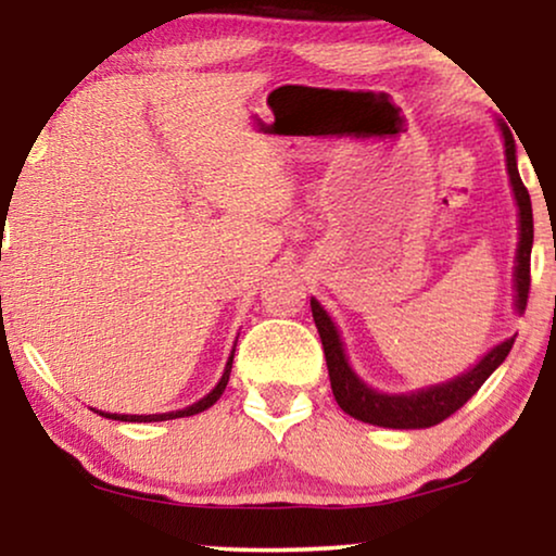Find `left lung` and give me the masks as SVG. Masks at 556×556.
Segmentation results:
<instances>
[{"label": "left lung", "instance_id": "1", "mask_svg": "<svg viewBox=\"0 0 556 556\" xmlns=\"http://www.w3.org/2000/svg\"><path fill=\"white\" fill-rule=\"evenodd\" d=\"M501 136H504L506 147V169L508 179H511L514 200L519 207V245H516V265H514V306L519 314L527 311L529 299V265H531V245H534V215H531V200L527 187L519 177V166H516V143L514 136L508 131L504 121H498ZM311 314H314L318 337H321L324 354H326V367H329V379L333 397H337L339 407L346 415L356 417V420L379 425V428H392V430H420L432 428V425L443 422L445 417H451L455 409H460L473 394L481 390V384L489 379L493 371L501 367V362L506 359L511 352L514 339L501 341L498 346H493L473 369H468L466 375L451 379L445 384L425 387V390L409 392V394H384L371 390L354 375V369L349 367V359L344 354V344L333 326L331 316L321 308V303L311 299Z\"/></svg>", "mask_w": 556, "mask_h": 556}]
</instances>
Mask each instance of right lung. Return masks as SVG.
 Segmentation results:
<instances>
[{
  "mask_svg": "<svg viewBox=\"0 0 556 556\" xmlns=\"http://www.w3.org/2000/svg\"><path fill=\"white\" fill-rule=\"evenodd\" d=\"M232 356H235V349L230 354V359H227L225 364V371H223V379H219L215 390H212L210 394H204V397L200 402H194V405H189L185 409H177V413H162V415H116V413H96L109 417V420H121V422H162V420H177V417H189V415H197V413H204V409L215 405V402L219 400V394L225 392L227 387V379H230V371H232Z\"/></svg>",
  "mask_w": 556,
  "mask_h": 556,
  "instance_id": "right-lung-1",
  "label": "right lung"
}]
</instances>
